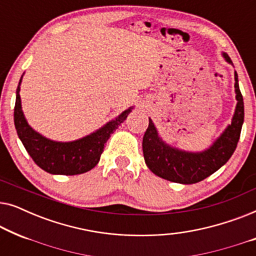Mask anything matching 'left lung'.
Instances as JSON below:
<instances>
[{"instance_id": "left-lung-1", "label": "left lung", "mask_w": 256, "mask_h": 256, "mask_svg": "<svg viewBox=\"0 0 256 256\" xmlns=\"http://www.w3.org/2000/svg\"><path fill=\"white\" fill-rule=\"evenodd\" d=\"M222 57L227 62L232 64L228 54H222ZM234 79L238 104L232 122L204 152H188L166 144L158 136L152 118H149L148 129L143 136L142 148L146 166L156 176L174 183L194 184L211 176L230 158L239 142L244 116V98L239 88L236 72L234 73Z\"/></svg>"}]
</instances>
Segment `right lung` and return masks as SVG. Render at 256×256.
<instances>
[{
    "mask_svg": "<svg viewBox=\"0 0 256 256\" xmlns=\"http://www.w3.org/2000/svg\"><path fill=\"white\" fill-rule=\"evenodd\" d=\"M16 90V102L14 110V122L17 135L24 148L40 169L52 174H80L93 169L100 160L104 143L108 141L115 129L127 118L132 108L122 112L115 120H112L99 130L85 138L72 142H56L34 132L28 124L20 104V85Z\"/></svg>",
    "mask_w": 256,
    "mask_h": 256,
    "instance_id": "right-lung-1",
    "label": "right lung"
}]
</instances>
